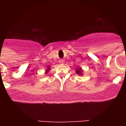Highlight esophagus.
<instances>
[{
	"label": "esophagus",
	"mask_w": 126,
	"mask_h": 126,
	"mask_svg": "<svg viewBox=\"0 0 126 126\" xmlns=\"http://www.w3.org/2000/svg\"><path fill=\"white\" fill-rule=\"evenodd\" d=\"M59 63H60V64H63V63H65V61L63 60H61L60 61Z\"/></svg>",
	"instance_id": "34e87169"
}]
</instances>
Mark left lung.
<instances>
[{
	"label": "left lung",
	"mask_w": 126,
	"mask_h": 126,
	"mask_svg": "<svg viewBox=\"0 0 126 126\" xmlns=\"http://www.w3.org/2000/svg\"><path fill=\"white\" fill-rule=\"evenodd\" d=\"M76 73L78 75H81V76H82V74H83L82 73V69L81 68H79V67H78V68H77V69L76 70Z\"/></svg>",
	"instance_id": "obj_1"
}]
</instances>
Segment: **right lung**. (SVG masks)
I'll list each match as a JSON object with an SVG mask.
<instances>
[{
  "label": "right lung",
  "instance_id": "obj_1",
  "mask_svg": "<svg viewBox=\"0 0 126 126\" xmlns=\"http://www.w3.org/2000/svg\"><path fill=\"white\" fill-rule=\"evenodd\" d=\"M50 69V67L49 66H47V69L46 70V73H48V72H49V70Z\"/></svg>",
  "mask_w": 126,
  "mask_h": 126
}]
</instances>
